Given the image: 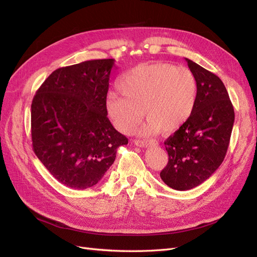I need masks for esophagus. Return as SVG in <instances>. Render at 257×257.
Here are the masks:
<instances>
[{
  "label": "esophagus",
  "mask_w": 257,
  "mask_h": 257,
  "mask_svg": "<svg viewBox=\"0 0 257 257\" xmlns=\"http://www.w3.org/2000/svg\"><path fill=\"white\" fill-rule=\"evenodd\" d=\"M134 144L138 147H149L152 145V143L150 142H146V141H141V139H135Z\"/></svg>",
  "instance_id": "obj_1"
}]
</instances>
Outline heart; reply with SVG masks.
<instances>
[{"label": "heart", "mask_w": 257, "mask_h": 257, "mask_svg": "<svg viewBox=\"0 0 257 257\" xmlns=\"http://www.w3.org/2000/svg\"><path fill=\"white\" fill-rule=\"evenodd\" d=\"M118 90L122 97L111 94L105 108L113 125L130 133L143 118L149 121L144 134L174 133L189 121L195 109L198 83L188 67L168 62L141 64L122 77Z\"/></svg>", "instance_id": "obj_1"}]
</instances>
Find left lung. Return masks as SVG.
Wrapping results in <instances>:
<instances>
[{"mask_svg": "<svg viewBox=\"0 0 257 257\" xmlns=\"http://www.w3.org/2000/svg\"><path fill=\"white\" fill-rule=\"evenodd\" d=\"M198 83L191 118L164 145L168 163L160 176L169 188L186 191L205 182L220 167L227 152L235 112L222 80L185 59Z\"/></svg>", "mask_w": 257, "mask_h": 257, "instance_id": "1", "label": "left lung"}]
</instances>
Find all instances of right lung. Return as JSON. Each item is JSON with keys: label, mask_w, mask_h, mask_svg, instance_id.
<instances>
[{"label": "right lung", "mask_w": 257, "mask_h": 257, "mask_svg": "<svg viewBox=\"0 0 257 257\" xmlns=\"http://www.w3.org/2000/svg\"><path fill=\"white\" fill-rule=\"evenodd\" d=\"M113 59L84 61L54 71L31 105L36 157L71 189L95 185L127 145L107 118L105 103Z\"/></svg>", "instance_id": "obj_1"}]
</instances>
